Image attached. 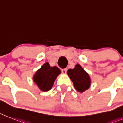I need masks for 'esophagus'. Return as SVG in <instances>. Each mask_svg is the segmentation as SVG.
I'll return each instance as SVG.
<instances>
[{"label":"esophagus","instance_id":"obj_1","mask_svg":"<svg viewBox=\"0 0 123 123\" xmlns=\"http://www.w3.org/2000/svg\"><path fill=\"white\" fill-rule=\"evenodd\" d=\"M61 72L63 74H66L67 73V69L66 68V69H61Z\"/></svg>","mask_w":123,"mask_h":123}]
</instances>
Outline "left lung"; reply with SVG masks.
I'll return each instance as SVG.
<instances>
[{
	"label": "left lung",
	"mask_w": 123,
	"mask_h": 123,
	"mask_svg": "<svg viewBox=\"0 0 123 123\" xmlns=\"http://www.w3.org/2000/svg\"><path fill=\"white\" fill-rule=\"evenodd\" d=\"M68 74L77 91L82 92L90 86L91 79L89 74L80 65L77 64L74 69L68 70Z\"/></svg>",
	"instance_id": "8db88e82"
}]
</instances>
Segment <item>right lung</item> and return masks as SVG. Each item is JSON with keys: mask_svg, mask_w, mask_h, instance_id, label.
Masks as SVG:
<instances>
[{"mask_svg": "<svg viewBox=\"0 0 123 123\" xmlns=\"http://www.w3.org/2000/svg\"><path fill=\"white\" fill-rule=\"evenodd\" d=\"M61 71L57 66L51 67L48 62L44 64L34 76V81L42 91L50 90Z\"/></svg>", "mask_w": 123, "mask_h": 123, "instance_id": "obj_1", "label": "right lung"}]
</instances>
